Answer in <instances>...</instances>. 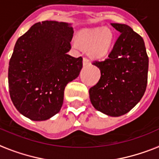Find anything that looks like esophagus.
Instances as JSON below:
<instances>
[{"mask_svg":"<svg viewBox=\"0 0 159 159\" xmlns=\"http://www.w3.org/2000/svg\"><path fill=\"white\" fill-rule=\"evenodd\" d=\"M89 65H90L89 60L87 58H84L83 59V66H89Z\"/></svg>","mask_w":159,"mask_h":159,"instance_id":"obj_1","label":"esophagus"}]
</instances>
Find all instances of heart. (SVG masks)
Wrapping results in <instances>:
<instances>
[{
  "instance_id": "heart-1",
  "label": "heart",
  "mask_w": 159,
  "mask_h": 159,
  "mask_svg": "<svg viewBox=\"0 0 159 159\" xmlns=\"http://www.w3.org/2000/svg\"><path fill=\"white\" fill-rule=\"evenodd\" d=\"M114 40V35L108 28H93L82 30L79 41L83 47L89 48V55L94 59H102L109 55ZM73 45L77 47V43Z\"/></svg>"
}]
</instances>
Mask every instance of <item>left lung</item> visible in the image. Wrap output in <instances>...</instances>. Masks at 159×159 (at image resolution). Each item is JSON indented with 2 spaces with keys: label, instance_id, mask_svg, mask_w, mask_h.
Returning a JSON list of instances; mask_svg holds the SVG:
<instances>
[{
  "label": "left lung",
  "instance_id": "1",
  "mask_svg": "<svg viewBox=\"0 0 159 159\" xmlns=\"http://www.w3.org/2000/svg\"><path fill=\"white\" fill-rule=\"evenodd\" d=\"M111 25L120 35L109 58L93 63L101 76L89 93L96 110L108 116L119 117L129 112L144 94L148 58L143 38L131 27L118 23Z\"/></svg>",
  "mask_w": 159,
  "mask_h": 159
}]
</instances>
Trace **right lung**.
<instances>
[{
  "mask_svg": "<svg viewBox=\"0 0 159 159\" xmlns=\"http://www.w3.org/2000/svg\"><path fill=\"white\" fill-rule=\"evenodd\" d=\"M73 34L71 23L45 20L17 40L8 82L13 104L25 117L45 121L60 112L66 84L83 67L82 58L67 54Z\"/></svg>",
  "mask_w": 159,
  "mask_h": 159,
  "instance_id": "obj_1",
  "label": "right lung"
}]
</instances>
